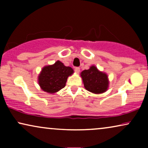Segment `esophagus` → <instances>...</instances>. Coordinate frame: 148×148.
Here are the masks:
<instances>
[{"label": "esophagus", "mask_w": 148, "mask_h": 148, "mask_svg": "<svg viewBox=\"0 0 148 148\" xmlns=\"http://www.w3.org/2000/svg\"><path fill=\"white\" fill-rule=\"evenodd\" d=\"M75 71L77 73H79L80 72V68L79 67H75Z\"/></svg>", "instance_id": "obj_1"}]
</instances>
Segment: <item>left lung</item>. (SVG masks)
Returning <instances> with one entry per match:
<instances>
[{"label":"left lung","mask_w":148,"mask_h":148,"mask_svg":"<svg viewBox=\"0 0 148 148\" xmlns=\"http://www.w3.org/2000/svg\"><path fill=\"white\" fill-rule=\"evenodd\" d=\"M85 88L94 94H102L108 88L109 81L108 75L100 71L95 66H90L88 70L81 73Z\"/></svg>","instance_id":"left-lung-1"}]
</instances>
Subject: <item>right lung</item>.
<instances>
[{"label": "right lung", "mask_w": 148, "mask_h": 148, "mask_svg": "<svg viewBox=\"0 0 148 148\" xmlns=\"http://www.w3.org/2000/svg\"><path fill=\"white\" fill-rule=\"evenodd\" d=\"M73 73L71 67L57 60L52 65L43 67L38 76V84L44 92L54 94L64 88L68 77Z\"/></svg>", "instance_id": "add662e5"}]
</instances>
